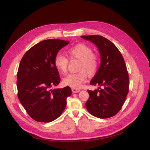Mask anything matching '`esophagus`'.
I'll list each match as a JSON object with an SVG mask.
<instances>
[{
  "label": "esophagus",
  "mask_w": 150,
  "mask_h": 150,
  "mask_svg": "<svg viewBox=\"0 0 150 150\" xmlns=\"http://www.w3.org/2000/svg\"><path fill=\"white\" fill-rule=\"evenodd\" d=\"M80 90L79 89H76V88H72V91L74 93H79L80 92Z\"/></svg>",
  "instance_id": "esophagus-1"
}]
</instances>
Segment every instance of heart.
Masks as SVG:
<instances>
[{
	"label": "heart",
	"instance_id": "b5f03b06",
	"mask_svg": "<svg viewBox=\"0 0 150 150\" xmlns=\"http://www.w3.org/2000/svg\"><path fill=\"white\" fill-rule=\"evenodd\" d=\"M71 59L80 60L78 69L80 71L71 73L63 79V83L73 88H79L87 80L88 74H95L98 68L99 59L97 55L93 53L92 49L88 45L79 43L68 50ZM68 59L62 54H57L54 58V65L60 72L65 74L68 69Z\"/></svg>",
	"mask_w": 150,
	"mask_h": 150
}]
</instances>
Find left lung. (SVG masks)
<instances>
[{
	"instance_id": "obj_1",
	"label": "left lung",
	"mask_w": 150,
	"mask_h": 150,
	"mask_svg": "<svg viewBox=\"0 0 150 150\" xmlns=\"http://www.w3.org/2000/svg\"><path fill=\"white\" fill-rule=\"evenodd\" d=\"M81 37L98 48L101 64L90 84L98 89L87 90L90 97L85 103L88 112L96 117H112L122 109L129 91V76L122 54L107 38L99 35Z\"/></svg>"
}]
</instances>
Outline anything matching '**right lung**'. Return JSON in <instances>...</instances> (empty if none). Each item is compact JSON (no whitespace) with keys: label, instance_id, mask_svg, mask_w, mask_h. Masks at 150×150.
<instances>
[{"label":"right lung","instance_id":"right-lung-1","mask_svg":"<svg viewBox=\"0 0 150 150\" xmlns=\"http://www.w3.org/2000/svg\"><path fill=\"white\" fill-rule=\"evenodd\" d=\"M69 41L51 39L32 47L21 60L17 74L18 96L29 116L51 122L60 116L71 95L69 87L52 89L60 82L54 58Z\"/></svg>","mask_w":150,"mask_h":150}]
</instances>
